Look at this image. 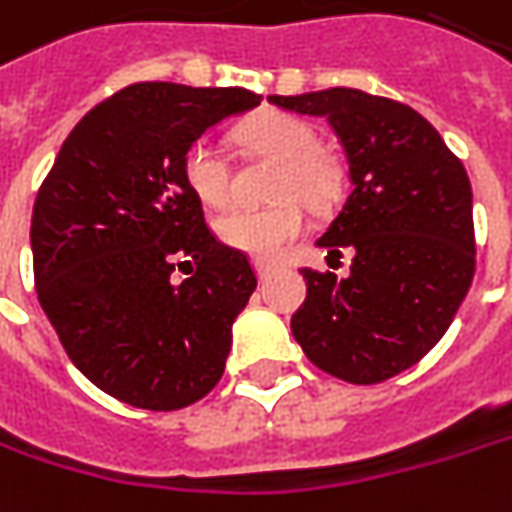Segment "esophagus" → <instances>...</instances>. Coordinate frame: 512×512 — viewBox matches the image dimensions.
Instances as JSON below:
<instances>
[{
    "label": "esophagus",
    "mask_w": 512,
    "mask_h": 512,
    "mask_svg": "<svg viewBox=\"0 0 512 512\" xmlns=\"http://www.w3.org/2000/svg\"><path fill=\"white\" fill-rule=\"evenodd\" d=\"M253 268H256V276H259V282H265V279L270 276V270H273V265H268V262H262V259H259V262H253Z\"/></svg>",
    "instance_id": "esophagus-1"
}]
</instances>
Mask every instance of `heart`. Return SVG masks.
<instances>
[{"instance_id": "obj_1", "label": "heart", "mask_w": 512, "mask_h": 512, "mask_svg": "<svg viewBox=\"0 0 512 512\" xmlns=\"http://www.w3.org/2000/svg\"><path fill=\"white\" fill-rule=\"evenodd\" d=\"M244 149L253 155H265L279 161L276 172V195L282 201L270 207H233L218 216V239L247 256L273 259L305 227L302 204L291 198L299 195L308 207L325 210L340 190L337 167L322 155L317 129L291 115H265L242 129ZM184 181L192 195L207 207H224L233 198V164L218 143L195 141L184 152ZM289 198L285 199L284 195Z\"/></svg>"}]
</instances>
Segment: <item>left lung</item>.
Masks as SVG:
<instances>
[{"mask_svg": "<svg viewBox=\"0 0 512 512\" xmlns=\"http://www.w3.org/2000/svg\"><path fill=\"white\" fill-rule=\"evenodd\" d=\"M273 106L325 117L348 158L351 192L317 239L351 250V273L305 268L291 317L305 357L369 386L415 366L447 334L475 273L473 190L464 164L415 109L360 89L282 97Z\"/></svg>", "mask_w": 512, "mask_h": 512, "instance_id": "8db88e82", "label": "left lung"}]
</instances>
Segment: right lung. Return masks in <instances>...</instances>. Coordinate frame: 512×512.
I'll list each match as a JSON object with an SVG mask.
<instances>
[{
    "mask_svg": "<svg viewBox=\"0 0 512 512\" xmlns=\"http://www.w3.org/2000/svg\"><path fill=\"white\" fill-rule=\"evenodd\" d=\"M259 103L247 89L126 86L71 129L39 187V305L71 363L129 406L184 409L224 374L256 273L210 233L181 164L210 126Z\"/></svg>",
    "mask_w": 512,
    "mask_h": 512,
    "instance_id": "right-lung-1",
    "label": "right lung"
}]
</instances>
